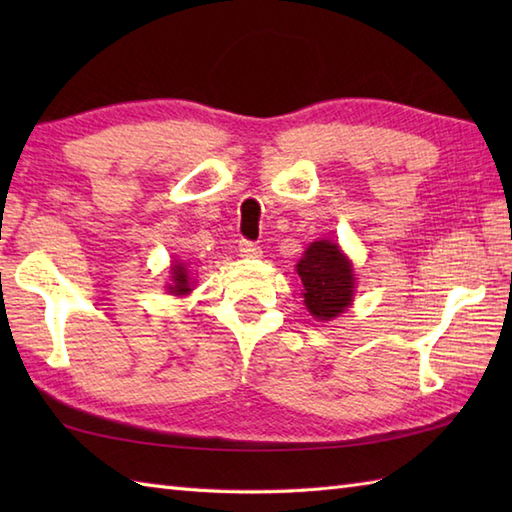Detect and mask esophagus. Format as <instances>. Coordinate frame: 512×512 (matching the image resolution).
<instances>
[{"mask_svg":"<svg viewBox=\"0 0 512 512\" xmlns=\"http://www.w3.org/2000/svg\"><path fill=\"white\" fill-rule=\"evenodd\" d=\"M237 250L242 257H250V259L262 257V248H259L255 242H250V239H239Z\"/></svg>","mask_w":512,"mask_h":512,"instance_id":"1","label":"esophagus"}]
</instances>
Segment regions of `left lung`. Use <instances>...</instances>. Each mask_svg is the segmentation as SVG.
<instances>
[{
	"label": "left lung",
	"mask_w": 512,
	"mask_h": 512,
	"mask_svg": "<svg viewBox=\"0 0 512 512\" xmlns=\"http://www.w3.org/2000/svg\"><path fill=\"white\" fill-rule=\"evenodd\" d=\"M297 273L303 284L306 308L314 314V319H334L350 306L354 292L352 264L334 242L321 239L310 244L297 264Z\"/></svg>",
	"instance_id": "obj_1"
}]
</instances>
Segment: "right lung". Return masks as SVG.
Here are the masks:
<instances>
[{
    "mask_svg": "<svg viewBox=\"0 0 512 512\" xmlns=\"http://www.w3.org/2000/svg\"><path fill=\"white\" fill-rule=\"evenodd\" d=\"M171 275H173V284H169V290L173 295H187L191 290L189 288V275H187V268L173 264L171 268Z\"/></svg>",
    "mask_w": 512,
    "mask_h": 512,
    "instance_id": "add662e5",
    "label": "right lung"
}]
</instances>
